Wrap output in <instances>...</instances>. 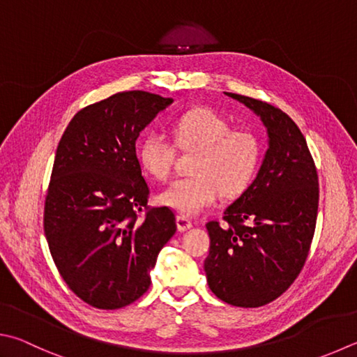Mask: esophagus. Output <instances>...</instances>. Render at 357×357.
<instances>
[{
	"instance_id": "obj_1",
	"label": "esophagus",
	"mask_w": 357,
	"mask_h": 357,
	"mask_svg": "<svg viewBox=\"0 0 357 357\" xmlns=\"http://www.w3.org/2000/svg\"><path fill=\"white\" fill-rule=\"evenodd\" d=\"M176 226H178V229L181 232H184V231H189L193 226V223H192L190 218H187L184 215H178L176 217Z\"/></svg>"
}]
</instances>
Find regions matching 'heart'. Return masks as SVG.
Returning <instances> with one entry per match:
<instances>
[{"label": "heart", "mask_w": 357, "mask_h": 357, "mask_svg": "<svg viewBox=\"0 0 357 357\" xmlns=\"http://www.w3.org/2000/svg\"><path fill=\"white\" fill-rule=\"evenodd\" d=\"M176 144L197 151L192 176L174 179L159 193V203L184 215H197L222 198L238 197L248 189L262 162V144L246 129H231L229 120L215 109L198 107L174 121ZM174 146L159 131L146 132L137 146L140 167L156 179H167Z\"/></svg>", "instance_id": "obj_1"}]
</instances>
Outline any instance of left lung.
<instances>
[{"label":"left lung","mask_w":357,"mask_h":357,"mask_svg":"<svg viewBox=\"0 0 357 357\" xmlns=\"http://www.w3.org/2000/svg\"><path fill=\"white\" fill-rule=\"evenodd\" d=\"M225 93L261 119L268 148L251 185L226 207V223L206 225L211 248L204 271L220 300L259 307L282 295L306 262L319 209V176L306 139L286 112Z\"/></svg>","instance_id":"8db88e82"}]
</instances>
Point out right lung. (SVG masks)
<instances>
[{
    "instance_id": "add662e5",
    "label": "right lung",
    "mask_w": 357,
    "mask_h": 357,
    "mask_svg": "<svg viewBox=\"0 0 357 357\" xmlns=\"http://www.w3.org/2000/svg\"><path fill=\"white\" fill-rule=\"evenodd\" d=\"M172 98L131 90L81 109L57 145L43 228L67 286L98 309H120L150 289V271L176 232L172 209L148 203L139 134Z\"/></svg>"
}]
</instances>
